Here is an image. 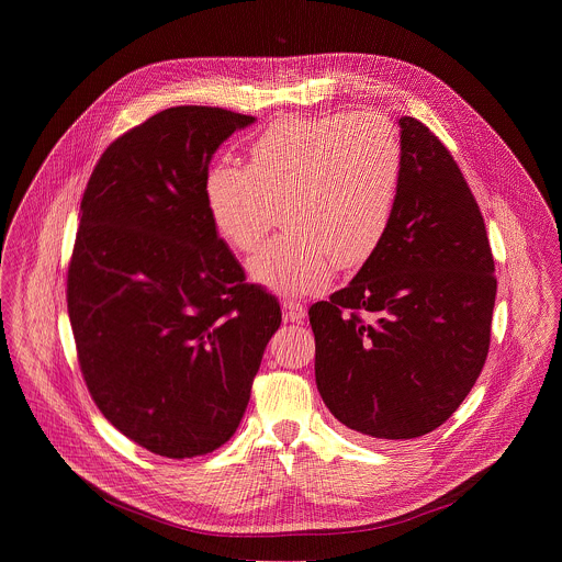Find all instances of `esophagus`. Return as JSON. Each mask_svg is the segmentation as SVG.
Masks as SVG:
<instances>
[{
    "mask_svg": "<svg viewBox=\"0 0 562 562\" xmlns=\"http://www.w3.org/2000/svg\"><path fill=\"white\" fill-rule=\"evenodd\" d=\"M282 315H284V323H302L306 311H304V304L297 302V300H291V297H284L282 302Z\"/></svg>",
    "mask_w": 562,
    "mask_h": 562,
    "instance_id": "obj_1",
    "label": "esophagus"
}]
</instances>
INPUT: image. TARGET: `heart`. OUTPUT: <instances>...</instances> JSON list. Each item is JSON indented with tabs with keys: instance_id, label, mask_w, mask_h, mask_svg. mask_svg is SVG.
Wrapping results in <instances>:
<instances>
[{
	"instance_id": "heart-1",
	"label": "heart",
	"mask_w": 562,
	"mask_h": 562,
	"mask_svg": "<svg viewBox=\"0 0 562 562\" xmlns=\"http://www.w3.org/2000/svg\"><path fill=\"white\" fill-rule=\"evenodd\" d=\"M403 146L375 113L284 117L249 146V165H215L204 182L224 243L251 251L282 211L289 233L247 262L256 284L300 295L356 271L382 249L403 191Z\"/></svg>"
}]
</instances>
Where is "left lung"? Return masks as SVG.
Returning <instances> with one entry per match:
<instances>
[{
    "mask_svg": "<svg viewBox=\"0 0 562 562\" xmlns=\"http://www.w3.org/2000/svg\"><path fill=\"white\" fill-rule=\"evenodd\" d=\"M397 126L403 191L384 245L308 308L319 395L380 440L425 436L460 407L485 367L496 302L485 220L451 153L416 117Z\"/></svg>",
    "mask_w": 562,
    "mask_h": 562,
    "instance_id": "1",
    "label": "left lung"
}]
</instances>
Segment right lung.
<instances>
[{
    "label": "right lung",
    "mask_w": 562,
    "mask_h": 562,
    "mask_svg": "<svg viewBox=\"0 0 562 562\" xmlns=\"http://www.w3.org/2000/svg\"><path fill=\"white\" fill-rule=\"evenodd\" d=\"M254 122L157 113L104 150L79 206L66 295L79 367L104 418L157 456H204L235 434L282 323L204 200L213 153Z\"/></svg>",
    "instance_id": "add662e5"
}]
</instances>
